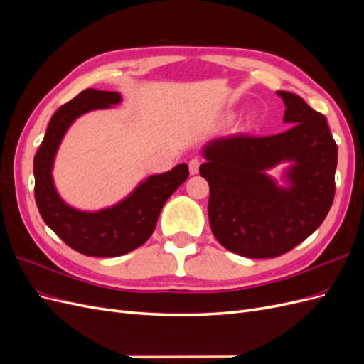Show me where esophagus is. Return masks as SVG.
I'll return each mask as SVG.
<instances>
[{
  "mask_svg": "<svg viewBox=\"0 0 364 364\" xmlns=\"http://www.w3.org/2000/svg\"><path fill=\"white\" fill-rule=\"evenodd\" d=\"M200 159L199 158H193L191 161H190V164H188V168H190V173L191 174H197L199 173V168H200Z\"/></svg>",
  "mask_w": 364,
  "mask_h": 364,
  "instance_id": "1",
  "label": "esophagus"
}]
</instances>
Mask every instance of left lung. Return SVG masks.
Listing matches in <instances>:
<instances>
[{
	"mask_svg": "<svg viewBox=\"0 0 364 364\" xmlns=\"http://www.w3.org/2000/svg\"><path fill=\"white\" fill-rule=\"evenodd\" d=\"M277 94L289 130L217 138L202 150L213 234L246 258H274L291 250L322 225L334 200L337 144L326 118L299 95ZM282 161L289 162L285 186L267 174Z\"/></svg>",
	"mask_w": 364,
	"mask_h": 364,
	"instance_id": "1",
	"label": "left lung"
}]
</instances>
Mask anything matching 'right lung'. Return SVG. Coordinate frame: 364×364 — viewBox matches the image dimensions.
<instances>
[{
	"label": "right lung",
	"mask_w": 364,
	"mask_h": 364,
	"mask_svg": "<svg viewBox=\"0 0 364 364\" xmlns=\"http://www.w3.org/2000/svg\"><path fill=\"white\" fill-rule=\"evenodd\" d=\"M121 103V94L85 90L51 117L33 161L35 199L47 226L74 250L86 257L112 258L142 246L156 228L161 209L188 178V165L149 176L123 200L100 211H80L65 203L53 181V165L60 142L74 121L95 109Z\"/></svg>",
	"instance_id": "right-lung-1"
}]
</instances>
